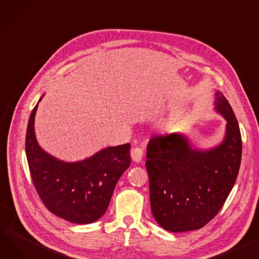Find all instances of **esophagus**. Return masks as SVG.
<instances>
[{
	"mask_svg": "<svg viewBox=\"0 0 259 259\" xmlns=\"http://www.w3.org/2000/svg\"><path fill=\"white\" fill-rule=\"evenodd\" d=\"M131 158L134 162L139 163L143 159V150L140 148H134L131 150Z\"/></svg>",
	"mask_w": 259,
	"mask_h": 259,
	"instance_id": "esophagus-1",
	"label": "esophagus"
}]
</instances>
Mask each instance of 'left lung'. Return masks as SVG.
<instances>
[{
	"mask_svg": "<svg viewBox=\"0 0 259 259\" xmlns=\"http://www.w3.org/2000/svg\"><path fill=\"white\" fill-rule=\"evenodd\" d=\"M213 110L226 120L222 141L199 148L182 132L156 136L147 147L153 217L170 232L193 231L210 222L233 188L242 160V136L227 99L217 91Z\"/></svg>",
	"mask_w": 259,
	"mask_h": 259,
	"instance_id": "1",
	"label": "left lung"
}]
</instances>
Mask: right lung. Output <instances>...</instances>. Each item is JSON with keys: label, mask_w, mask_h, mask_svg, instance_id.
Listing matches in <instances>:
<instances>
[{"label": "right lung", "mask_w": 259, "mask_h": 259, "mask_svg": "<svg viewBox=\"0 0 259 259\" xmlns=\"http://www.w3.org/2000/svg\"><path fill=\"white\" fill-rule=\"evenodd\" d=\"M26 133V155L31 177L46 207L75 224H91L106 212L114 187L129 167L130 144L103 148L78 161H64L38 144L34 123L38 103Z\"/></svg>", "instance_id": "obj_1"}]
</instances>
